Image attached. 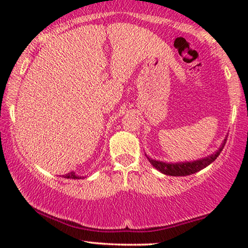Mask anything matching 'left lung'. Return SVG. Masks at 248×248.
<instances>
[{"label":"left lung","mask_w":248,"mask_h":248,"mask_svg":"<svg viewBox=\"0 0 248 248\" xmlns=\"http://www.w3.org/2000/svg\"><path fill=\"white\" fill-rule=\"evenodd\" d=\"M228 137V135H227ZM227 137L223 139L220 148L217 150L215 154L208 155V157L199 159V160H194V161H185V162H165V161H160V160H155L147 155V158L150 161V164L154 166V167L159 170L162 174L168 175V176H187V175H192L195 174L200 170H202L203 168L208 167L210 164H212L213 161L216 160L217 157L220 155V152L222 151L223 147H225L226 141H227Z\"/></svg>","instance_id":"left-lung-1"}]
</instances>
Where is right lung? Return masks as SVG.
Masks as SVG:
<instances>
[{
	"label": "right lung",
	"instance_id": "add662e5",
	"mask_svg": "<svg viewBox=\"0 0 248 248\" xmlns=\"http://www.w3.org/2000/svg\"><path fill=\"white\" fill-rule=\"evenodd\" d=\"M63 177H64V178H70V179H81V178H83V177H81V176L77 175L74 171L67 172V174L63 175Z\"/></svg>",
	"mask_w": 248,
	"mask_h": 248
}]
</instances>
